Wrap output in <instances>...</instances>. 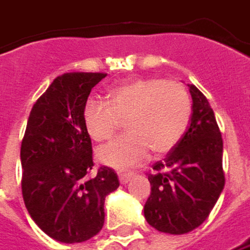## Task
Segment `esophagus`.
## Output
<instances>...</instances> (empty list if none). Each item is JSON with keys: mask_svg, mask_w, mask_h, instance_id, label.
<instances>
[{"mask_svg": "<svg viewBox=\"0 0 250 250\" xmlns=\"http://www.w3.org/2000/svg\"><path fill=\"white\" fill-rule=\"evenodd\" d=\"M118 177H120L121 184H126L129 180L133 177V173H132V172H128V173H126V172H125V173H124V172H120V173H118Z\"/></svg>", "mask_w": 250, "mask_h": 250, "instance_id": "esophagus-1", "label": "esophagus"}]
</instances>
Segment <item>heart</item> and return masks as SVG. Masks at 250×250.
<instances>
[{
	"mask_svg": "<svg viewBox=\"0 0 250 250\" xmlns=\"http://www.w3.org/2000/svg\"><path fill=\"white\" fill-rule=\"evenodd\" d=\"M191 115V100L180 82L136 78L107 90V102L89 99L83 105V125L89 136L103 142L125 120L124 136L100 147L98 160L113 168L139 165L154 154H165L183 136Z\"/></svg>",
	"mask_w": 250,
	"mask_h": 250,
	"instance_id": "1",
	"label": "heart"
}]
</instances>
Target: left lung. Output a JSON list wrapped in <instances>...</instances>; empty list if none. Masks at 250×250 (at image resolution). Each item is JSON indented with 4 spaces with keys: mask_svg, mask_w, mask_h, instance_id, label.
Returning <instances> with one entry per match:
<instances>
[{
    "mask_svg": "<svg viewBox=\"0 0 250 250\" xmlns=\"http://www.w3.org/2000/svg\"><path fill=\"white\" fill-rule=\"evenodd\" d=\"M190 126L148 175L151 194L145 217L155 230L186 234L207 220L224 188L223 139L208 99L188 85Z\"/></svg>",
    "mask_w": 250,
    "mask_h": 250,
    "instance_id": "8db88e82",
    "label": "left lung"
}]
</instances>
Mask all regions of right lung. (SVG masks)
<instances>
[{"mask_svg":"<svg viewBox=\"0 0 250 250\" xmlns=\"http://www.w3.org/2000/svg\"><path fill=\"white\" fill-rule=\"evenodd\" d=\"M107 74L67 73L35 102L20 148L21 192L28 215L51 238L78 244L104 224V199L120 186L113 169L93 168L83 105Z\"/></svg>","mask_w":250,"mask_h":250,"instance_id":"1","label":"right lung"}]
</instances>
